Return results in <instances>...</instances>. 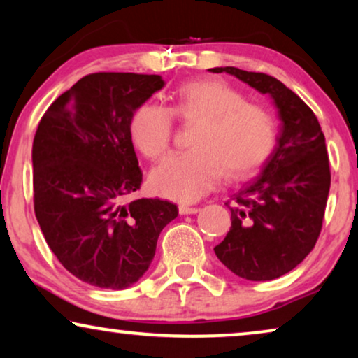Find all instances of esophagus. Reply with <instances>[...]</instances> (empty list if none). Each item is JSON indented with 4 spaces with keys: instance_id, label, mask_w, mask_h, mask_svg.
<instances>
[{
    "instance_id": "obj_1",
    "label": "esophagus",
    "mask_w": 358,
    "mask_h": 358,
    "mask_svg": "<svg viewBox=\"0 0 358 358\" xmlns=\"http://www.w3.org/2000/svg\"><path fill=\"white\" fill-rule=\"evenodd\" d=\"M199 207H189V205H179V213L180 215H194L199 212Z\"/></svg>"
}]
</instances>
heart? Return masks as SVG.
<instances>
[{"instance_id": "heart-1", "label": "heart", "mask_w": 358, "mask_h": 358, "mask_svg": "<svg viewBox=\"0 0 358 358\" xmlns=\"http://www.w3.org/2000/svg\"><path fill=\"white\" fill-rule=\"evenodd\" d=\"M174 115L199 124L190 138L194 150L166 159L151 174L163 197L194 202L220 179H243L268 159L277 143V120L267 107L246 102L236 87L218 80L179 87L173 109L153 102L138 106L130 119V136L145 158L163 159L174 141Z\"/></svg>"}]
</instances>
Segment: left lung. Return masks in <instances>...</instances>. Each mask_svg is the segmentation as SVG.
Returning a JSON list of instances; mask_svg holds the SVG:
<instances>
[{"label": "left lung", "instance_id": "obj_1", "mask_svg": "<svg viewBox=\"0 0 358 358\" xmlns=\"http://www.w3.org/2000/svg\"><path fill=\"white\" fill-rule=\"evenodd\" d=\"M271 94L282 120L272 155L261 173L231 195V228L215 254L238 277L273 280L290 272L320 238L331 187L329 156L315 112L266 73L212 68Z\"/></svg>", "mask_w": 358, "mask_h": 358}]
</instances>
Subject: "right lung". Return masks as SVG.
I'll return each instance as SVG.
<instances>
[{"instance_id": "1", "label": "right lung", "mask_w": 358, "mask_h": 358, "mask_svg": "<svg viewBox=\"0 0 358 358\" xmlns=\"http://www.w3.org/2000/svg\"><path fill=\"white\" fill-rule=\"evenodd\" d=\"M163 86L159 75L91 73L38 122L34 212L62 266L92 287L122 290L138 280L161 229L179 213L168 200H127L143 180L131 114Z\"/></svg>"}]
</instances>
